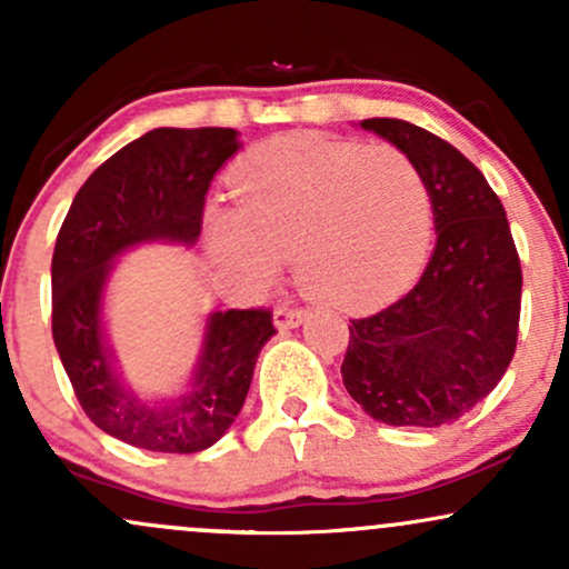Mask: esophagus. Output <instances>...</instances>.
I'll return each instance as SVG.
<instances>
[{
    "label": "esophagus",
    "instance_id": "obj_1",
    "mask_svg": "<svg viewBox=\"0 0 569 569\" xmlns=\"http://www.w3.org/2000/svg\"><path fill=\"white\" fill-rule=\"evenodd\" d=\"M272 321H276V326L280 331H289V329H297L299 323L305 321V310H297V307H278L276 312H272Z\"/></svg>",
    "mask_w": 569,
    "mask_h": 569
}]
</instances>
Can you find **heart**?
I'll use <instances>...</instances> for the list:
<instances>
[{
	"instance_id": "b5f03b06",
	"label": "heart",
	"mask_w": 569,
	"mask_h": 569,
	"mask_svg": "<svg viewBox=\"0 0 569 569\" xmlns=\"http://www.w3.org/2000/svg\"><path fill=\"white\" fill-rule=\"evenodd\" d=\"M232 187L238 208H211L206 238L251 286H270L293 257L299 289L356 310L393 297L426 253L428 184L393 143L286 133L243 154Z\"/></svg>"
}]
</instances>
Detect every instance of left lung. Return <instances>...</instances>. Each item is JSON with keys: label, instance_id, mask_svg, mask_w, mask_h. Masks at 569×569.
<instances>
[{"label": "left lung", "instance_id": "obj_1", "mask_svg": "<svg viewBox=\"0 0 569 569\" xmlns=\"http://www.w3.org/2000/svg\"><path fill=\"white\" fill-rule=\"evenodd\" d=\"M361 128L420 168L436 248L415 289L350 321L342 382L385 426H449L498 388L516 350L521 264L506 208L485 173L426 128L393 117Z\"/></svg>", "mask_w": 569, "mask_h": 569}]
</instances>
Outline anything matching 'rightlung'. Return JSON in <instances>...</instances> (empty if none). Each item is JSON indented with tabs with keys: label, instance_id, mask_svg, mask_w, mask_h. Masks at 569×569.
Here are the masks:
<instances>
[{
	"label": "right lung",
	"instance_id": "right-lung-1",
	"mask_svg": "<svg viewBox=\"0 0 569 569\" xmlns=\"http://www.w3.org/2000/svg\"><path fill=\"white\" fill-rule=\"evenodd\" d=\"M240 149L232 128H154L98 166L58 232L53 339L84 415L103 433L192 455L213 447L243 409L270 310L211 312L187 390L143 401L122 382L103 331V293L117 259L143 243L194 246L213 176Z\"/></svg>",
	"mask_w": 569,
	"mask_h": 569
}]
</instances>
